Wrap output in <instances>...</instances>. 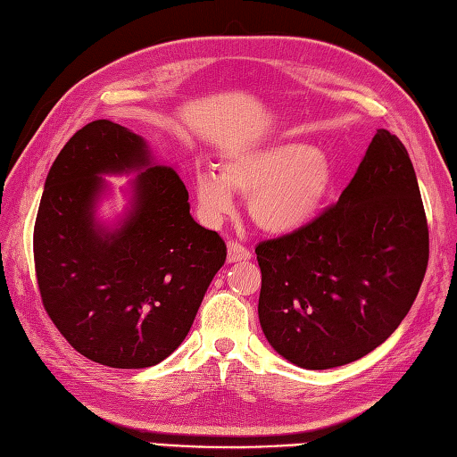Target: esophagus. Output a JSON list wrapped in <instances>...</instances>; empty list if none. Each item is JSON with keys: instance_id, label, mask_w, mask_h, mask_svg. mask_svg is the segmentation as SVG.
I'll return each mask as SVG.
<instances>
[{"instance_id": "1", "label": "esophagus", "mask_w": 457, "mask_h": 457, "mask_svg": "<svg viewBox=\"0 0 457 457\" xmlns=\"http://www.w3.org/2000/svg\"><path fill=\"white\" fill-rule=\"evenodd\" d=\"M250 258H253V253H250L248 248L238 245V242H230L228 250H227V260L230 264L232 262H242V260H250Z\"/></svg>"}]
</instances>
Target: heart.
I'll return each mask as SVG.
<instances>
[{
    "label": "heart",
    "mask_w": 457,
    "mask_h": 457,
    "mask_svg": "<svg viewBox=\"0 0 457 457\" xmlns=\"http://www.w3.org/2000/svg\"><path fill=\"white\" fill-rule=\"evenodd\" d=\"M335 181L331 157L297 139H274L228 154L219 175H195L193 195L204 220L219 222L246 195L254 225L268 235H292L320 217Z\"/></svg>",
    "instance_id": "b5f03b06"
}]
</instances>
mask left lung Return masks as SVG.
Segmentation results:
<instances>
[{"label": "left lung", "instance_id": "1", "mask_svg": "<svg viewBox=\"0 0 457 457\" xmlns=\"http://www.w3.org/2000/svg\"><path fill=\"white\" fill-rule=\"evenodd\" d=\"M428 253L411 157L396 136L377 129L337 204L305 228L256 246L260 328L295 367L347 365L406 318Z\"/></svg>", "mask_w": 457, "mask_h": 457}]
</instances>
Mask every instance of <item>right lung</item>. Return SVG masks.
<instances>
[{"label": "right lung", "instance_id": "right-lung-1", "mask_svg": "<svg viewBox=\"0 0 457 457\" xmlns=\"http://www.w3.org/2000/svg\"><path fill=\"white\" fill-rule=\"evenodd\" d=\"M110 174H134L129 207L97 217ZM189 193L142 136L110 120L74 134L54 160L37 212L33 253L43 305L80 355L145 369L181 345L227 246L191 217Z\"/></svg>", "mask_w": 457, "mask_h": 457}]
</instances>
